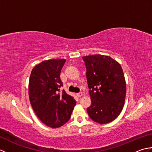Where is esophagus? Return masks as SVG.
I'll return each mask as SVG.
<instances>
[{
  "mask_svg": "<svg viewBox=\"0 0 152 152\" xmlns=\"http://www.w3.org/2000/svg\"><path fill=\"white\" fill-rule=\"evenodd\" d=\"M83 95V93L82 92H80L78 93H77V96H78V97H80V96H82Z\"/></svg>",
  "mask_w": 152,
  "mask_h": 152,
  "instance_id": "esophagus-1",
  "label": "esophagus"
}]
</instances>
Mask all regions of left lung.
I'll list each match as a JSON object with an SVG mask.
<instances>
[{"instance_id": "left-lung-1", "label": "left lung", "mask_w": 152, "mask_h": 152, "mask_svg": "<svg viewBox=\"0 0 152 152\" xmlns=\"http://www.w3.org/2000/svg\"><path fill=\"white\" fill-rule=\"evenodd\" d=\"M82 59L91 100L87 112L94 121L108 124L118 118L124 106L126 82L122 68L107 56L94 55Z\"/></svg>"}]
</instances>
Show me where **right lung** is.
I'll list each match as a JSON object with an SVG mask.
<instances>
[{"instance_id":"right-lung-1","label":"right lung","mask_w":152,"mask_h":152,"mask_svg":"<svg viewBox=\"0 0 152 152\" xmlns=\"http://www.w3.org/2000/svg\"><path fill=\"white\" fill-rule=\"evenodd\" d=\"M65 59L44 61L31 71L28 83L31 104L40 120L48 127H59L69 120L76 101L64 90L61 70Z\"/></svg>"}]
</instances>
